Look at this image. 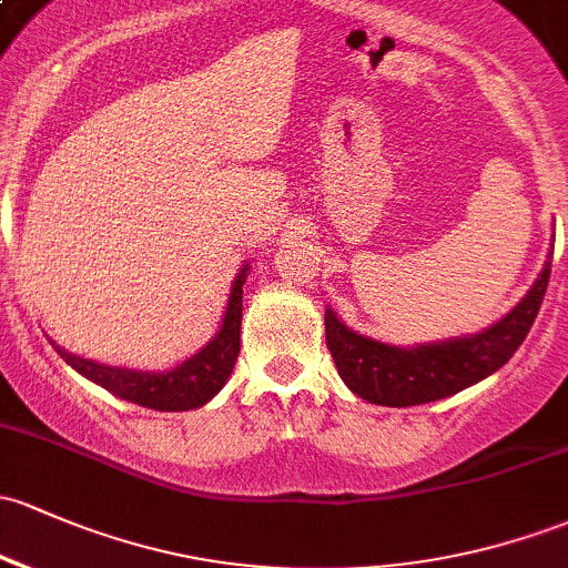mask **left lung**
Segmentation results:
<instances>
[{"mask_svg": "<svg viewBox=\"0 0 568 568\" xmlns=\"http://www.w3.org/2000/svg\"><path fill=\"white\" fill-rule=\"evenodd\" d=\"M550 260L530 292L498 325L471 338L425 344L417 349L365 338L325 311V335L335 368L352 393L379 406H419L460 393L498 371L526 341L545 301Z\"/></svg>", "mask_w": 568, "mask_h": 568, "instance_id": "obj_1", "label": "left lung"}]
</instances>
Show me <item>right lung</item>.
Masks as SVG:
<instances>
[{
  "label": "right lung",
  "instance_id": "obj_1",
  "mask_svg": "<svg viewBox=\"0 0 568 568\" xmlns=\"http://www.w3.org/2000/svg\"><path fill=\"white\" fill-rule=\"evenodd\" d=\"M248 265L237 273L233 292H230L227 314H224L222 331L216 338L197 352L192 359L181 363L168 374H140V371L113 368L100 365L94 359L75 357L72 352L57 346L64 363H70L78 374H83L108 393L130 400V404L156 408V412H189L209 404L213 395L224 387L227 376L233 374L237 352H241V314H243V284H246Z\"/></svg>",
  "mask_w": 568,
  "mask_h": 568
}]
</instances>
